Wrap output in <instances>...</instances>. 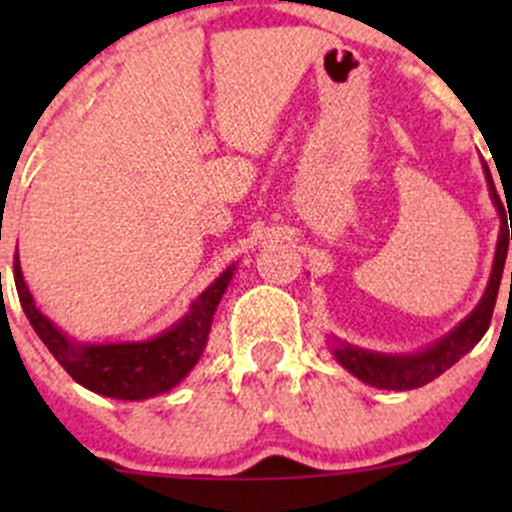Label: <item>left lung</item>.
Wrapping results in <instances>:
<instances>
[{"instance_id":"left-lung-1","label":"left lung","mask_w":512,"mask_h":512,"mask_svg":"<svg viewBox=\"0 0 512 512\" xmlns=\"http://www.w3.org/2000/svg\"><path fill=\"white\" fill-rule=\"evenodd\" d=\"M483 173L490 190V200H493L495 210H498L500 220H503V203H500L498 198V190H495L493 175H490L488 165H483ZM508 240H512V230L503 225L500 227L498 245H495L493 270H490L488 285H485V292L483 297H480V302L476 304V309H473L466 319H461L458 327L451 329L446 337L433 342L431 347L411 354H381L369 352V349L361 347H352V344L342 342L339 337H332V354L337 356V361L349 371V374H354L356 379L364 381V384L376 386V389L411 391L418 389V386H426L428 381H433L436 376H441L443 371L451 369L461 356L471 352L480 339H483V334L488 332L490 317H493L495 309V299H498L500 277H503L505 257H508Z\"/></svg>"}]
</instances>
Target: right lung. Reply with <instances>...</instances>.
<instances>
[{
  "mask_svg": "<svg viewBox=\"0 0 512 512\" xmlns=\"http://www.w3.org/2000/svg\"><path fill=\"white\" fill-rule=\"evenodd\" d=\"M235 275V265L200 292L183 319L158 337L143 342H76L66 337L49 317L39 312L24 282L19 255L14 257V282L19 302L34 332L71 379L94 394L121 401H143L165 394L193 371L208 344L213 314Z\"/></svg>",
  "mask_w": 512,
  "mask_h": 512,
  "instance_id": "add662e5",
  "label": "right lung"
}]
</instances>
